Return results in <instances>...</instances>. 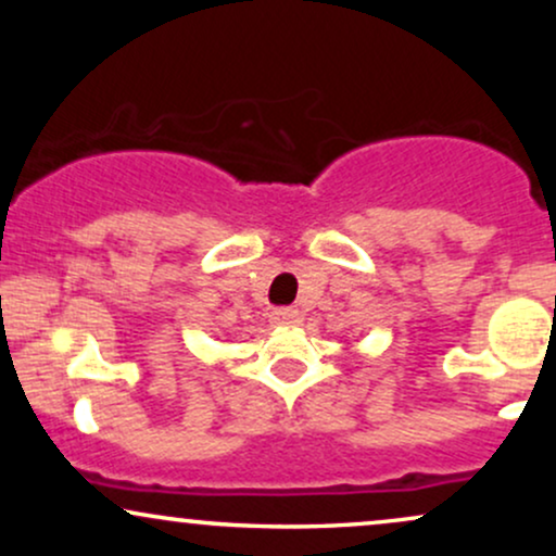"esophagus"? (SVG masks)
I'll return each instance as SVG.
<instances>
[{"mask_svg": "<svg viewBox=\"0 0 556 556\" xmlns=\"http://www.w3.org/2000/svg\"><path fill=\"white\" fill-rule=\"evenodd\" d=\"M300 321V314L295 308H277L271 311V324L274 327H295Z\"/></svg>", "mask_w": 556, "mask_h": 556, "instance_id": "1", "label": "esophagus"}]
</instances>
